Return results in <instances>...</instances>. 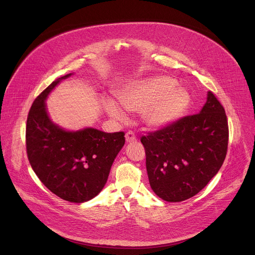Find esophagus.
Listing matches in <instances>:
<instances>
[{"label": "esophagus", "instance_id": "esophagus-1", "mask_svg": "<svg viewBox=\"0 0 255 255\" xmlns=\"http://www.w3.org/2000/svg\"><path fill=\"white\" fill-rule=\"evenodd\" d=\"M126 139H127V142L130 143V142H136L137 141V136L131 130H128V133L126 134Z\"/></svg>", "mask_w": 255, "mask_h": 255}]
</instances>
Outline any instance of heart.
<instances>
[{
    "label": "heart",
    "instance_id": "b5f03b06",
    "mask_svg": "<svg viewBox=\"0 0 255 255\" xmlns=\"http://www.w3.org/2000/svg\"><path fill=\"white\" fill-rule=\"evenodd\" d=\"M177 81L168 76H157L133 83L119 91L117 97L126 110L143 112V120L149 128H159L180 118L189 106L185 90L175 89ZM105 109L117 120H124L125 113L115 101L107 99Z\"/></svg>",
    "mask_w": 255,
    "mask_h": 255
}]
</instances>
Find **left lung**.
<instances>
[{"label":"left lung","instance_id":"left-lung-1","mask_svg":"<svg viewBox=\"0 0 255 255\" xmlns=\"http://www.w3.org/2000/svg\"><path fill=\"white\" fill-rule=\"evenodd\" d=\"M228 139L225 110L208 92L200 113L181 117L141 137L151 189L167 202L196 196L223 165Z\"/></svg>","mask_w":255,"mask_h":255}]
</instances>
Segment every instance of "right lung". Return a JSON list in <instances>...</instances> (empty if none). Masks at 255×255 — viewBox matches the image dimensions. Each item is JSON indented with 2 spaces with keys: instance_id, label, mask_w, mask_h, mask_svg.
I'll use <instances>...</instances> for the list:
<instances>
[{
  "instance_id": "add662e5",
  "label": "right lung",
  "mask_w": 255,
  "mask_h": 255,
  "mask_svg": "<svg viewBox=\"0 0 255 255\" xmlns=\"http://www.w3.org/2000/svg\"><path fill=\"white\" fill-rule=\"evenodd\" d=\"M67 74L57 78L33 101L26 124V149L32 169L60 199L83 203L106 185L112 164L125 145V131L95 128L67 131L48 117L45 99Z\"/></svg>"
}]
</instances>
